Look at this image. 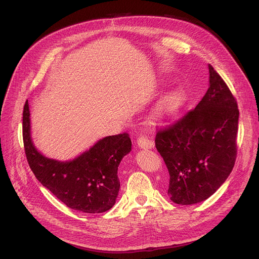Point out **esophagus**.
I'll use <instances>...</instances> for the list:
<instances>
[{
    "label": "esophagus",
    "mask_w": 259,
    "mask_h": 259,
    "mask_svg": "<svg viewBox=\"0 0 259 259\" xmlns=\"http://www.w3.org/2000/svg\"><path fill=\"white\" fill-rule=\"evenodd\" d=\"M137 144L140 149H143V150H149V149L154 147V142L144 135H140L137 138Z\"/></svg>",
    "instance_id": "1"
}]
</instances>
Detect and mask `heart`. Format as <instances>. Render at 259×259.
<instances>
[{
    "mask_svg": "<svg viewBox=\"0 0 259 259\" xmlns=\"http://www.w3.org/2000/svg\"><path fill=\"white\" fill-rule=\"evenodd\" d=\"M186 100L183 92L175 91L164 96L158 103L155 109V116L157 119H167L174 116Z\"/></svg>",
    "mask_w": 259,
    "mask_h": 259,
    "instance_id": "obj_1",
    "label": "heart"
}]
</instances>
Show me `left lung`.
<instances>
[{"label": "left lung", "instance_id": "1", "mask_svg": "<svg viewBox=\"0 0 259 259\" xmlns=\"http://www.w3.org/2000/svg\"><path fill=\"white\" fill-rule=\"evenodd\" d=\"M208 67L210 86L196 108L156 135V147L170 175L168 195L180 205L212 196L237 158L238 104L223 78Z\"/></svg>", "mask_w": 259, "mask_h": 259}]
</instances>
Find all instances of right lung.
I'll use <instances>...</instances> for the list:
<instances>
[{
    "mask_svg": "<svg viewBox=\"0 0 259 259\" xmlns=\"http://www.w3.org/2000/svg\"><path fill=\"white\" fill-rule=\"evenodd\" d=\"M28 101L22 117V136L28 165L43 186L68 208L102 213L112 208L119 194L118 167L131 151L128 133L106 136L76 159L60 162L43 156L32 143Z\"/></svg>",
    "mask_w": 259,
    "mask_h": 259,
    "instance_id": "add662e5",
    "label": "right lung"
}]
</instances>
